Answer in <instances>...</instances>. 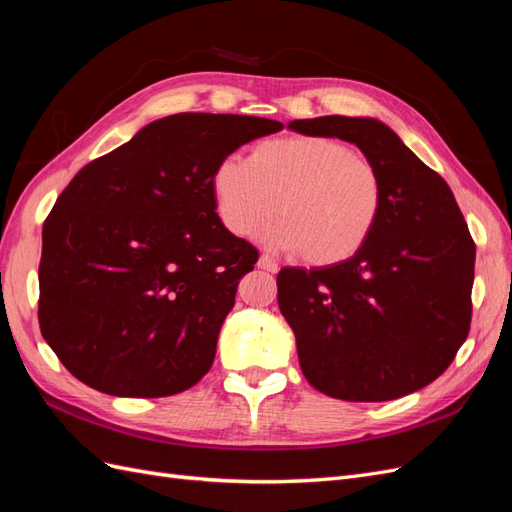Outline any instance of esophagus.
<instances>
[{
  "label": "esophagus",
  "instance_id": "34e87169",
  "mask_svg": "<svg viewBox=\"0 0 512 512\" xmlns=\"http://www.w3.org/2000/svg\"><path fill=\"white\" fill-rule=\"evenodd\" d=\"M258 267L269 271V273H277V271H280V267H277V262H275L271 256H267V254H262V256L258 258Z\"/></svg>",
  "mask_w": 512,
  "mask_h": 512
}]
</instances>
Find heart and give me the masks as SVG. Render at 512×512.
Wrapping results in <instances>:
<instances>
[{
  "instance_id": "obj_1",
  "label": "heart",
  "mask_w": 512,
  "mask_h": 512,
  "mask_svg": "<svg viewBox=\"0 0 512 512\" xmlns=\"http://www.w3.org/2000/svg\"><path fill=\"white\" fill-rule=\"evenodd\" d=\"M222 224L252 237L277 207L280 222L265 232L267 245L301 252L329 267L354 256L371 239L384 209L378 168L350 145L329 136H284L262 141L250 160L228 156L211 175Z\"/></svg>"
}]
</instances>
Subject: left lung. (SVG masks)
<instances>
[{"label":"left lung","instance_id":"8db88e82","mask_svg":"<svg viewBox=\"0 0 512 512\" xmlns=\"http://www.w3.org/2000/svg\"><path fill=\"white\" fill-rule=\"evenodd\" d=\"M288 128L359 147L386 196L374 235L354 256L277 275L303 376L344 401L423 389L453 363L472 318L476 247L451 188L374 117L294 119Z\"/></svg>","mask_w":512,"mask_h":512}]
</instances>
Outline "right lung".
<instances>
[{"label":"right lung","instance_id":"right-lung-1","mask_svg":"<svg viewBox=\"0 0 512 512\" xmlns=\"http://www.w3.org/2000/svg\"><path fill=\"white\" fill-rule=\"evenodd\" d=\"M265 117L179 113L89 162L42 228L38 320L74 378L115 397H168L213 365L258 252L215 213V166Z\"/></svg>","mask_w":512,"mask_h":512}]
</instances>
